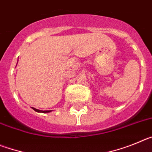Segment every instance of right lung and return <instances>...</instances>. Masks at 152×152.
I'll return each instance as SVG.
<instances>
[{
  "mask_svg": "<svg viewBox=\"0 0 152 152\" xmlns=\"http://www.w3.org/2000/svg\"><path fill=\"white\" fill-rule=\"evenodd\" d=\"M32 108H33V110L36 111V112H38V113H45L51 112V110H44V111H42V110H37V109L34 108V107H32Z\"/></svg>",
  "mask_w": 152,
  "mask_h": 152,
  "instance_id": "right-lung-1",
  "label": "right lung"
}]
</instances>
